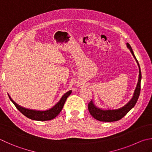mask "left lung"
Instances as JSON below:
<instances>
[{"label":"left lung","mask_w":152,"mask_h":152,"mask_svg":"<svg viewBox=\"0 0 152 152\" xmlns=\"http://www.w3.org/2000/svg\"><path fill=\"white\" fill-rule=\"evenodd\" d=\"M127 47L130 50L132 54L133 55L134 58L136 60L137 65L139 67V78L138 82L136 86V89H135L134 96L132 98L129 100L126 105H124L123 107H121L120 108L115 109V110H104L98 107L95 106L93 101L91 100L90 103L88 104V110H89L90 114L92 115L93 118H94L96 120L101 121V122H115L118 121L126 115L129 110L133 108L135 105H136L137 100H138L140 90H141V80H142V74L141 70H140V64L137 61L136 56L134 54V52L132 50L131 46L129 43L126 44Z\"/></svg>","instance_id":"8db88e82"}]
</instances>
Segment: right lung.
Listing matches in <instances>:
<instances>
[{"instance_id":"right-lung-1","label":"right lung","mask_w":152,"mask_h":152,"mask_svg":"<svg viewBox=\"0 0 152 152\" xmlns=\"http://www.w3.org/2000/svg\"><path fill=\"white\" fill-rule=\"evenodd\" d=\"M71 92L72 91L70 90L66 93H65L58 102L56 104H55L52 108L47 110H45V111L25 108V107L19 106L18 104L12 100V98H10V96L9 95V97L10 98V100L12 101V102L14 104V105L16 106V108H17L24 115H25L26 117L33 120L47 121L54 119V118H56L57 115L60 114V112H61V110H62L63 106H64V104L68 96L70 95Z\"/></svg>"}]
</instances>
